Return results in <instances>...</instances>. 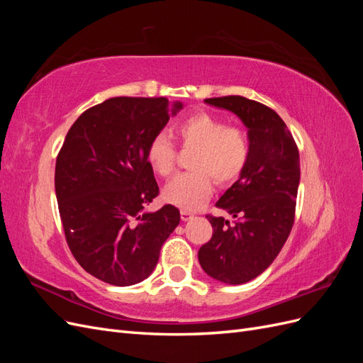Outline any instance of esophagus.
Listing matches in <instances>:
<instances>
[{"label":"esophagus","mask_w":363,"mask_h":363,"mask_svg":"<svg viewBox=\"0 0 363 363\" xmlns=\"http://www.w3.org/2000/svg\"><path fill=\"white\" fill-rule=\"evenodd\" d=\"M180 215H182V219L183 221H189V219H192L194 218V212L192 211H186V208H182V212H180Z\"/></svg>","instance_id":"obj_1"}]
</instances>
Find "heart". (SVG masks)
I'll use <instances>...</instances> for the list:
<instances>
[{"mask_svg":"<svg viewBox=\"0 0 363 363\" xmlns=\"http://www.w3.org/2000/svg\"><path fill=\"white\" fill-rule=\"evenodd\" d=\"M175 135L184 148H195L191 168L171 180L164 188V199L174 206L194 211L211 199L213 177L218 183H233L244 172L251 155L250 139L239 127L206 112L194 113L175 127ZM147 162L160 177L175 169L177 148L172 139L159 133L147 147Z\"/></svg>","mask_w":363,"mask_h":363,"instance_id":"heart-1","label":"heart"}]
</instances>
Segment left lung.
I'll list each match as a JSON object with an SVG mask.
<instances>
[{
	"label": "left lung",
	"mask_w": 363,
	"mask_h": 363,
	"mask_svg": "<svg viewBox=\"0 0 363 363\" xmlns=\"http://www.w3.org/2000/svg\"><path fill=\"white\" fill-rule=\"evenodd\" d=\"M236 113L248 127L250 160L216 207L232 215H206L213 233L199 251L206 274L227 284H242L265 271L286 242L295 221L300 156L284 121L268 106L245 96L207 98Z\"/></svg>",
	"instance_id": "1"
}]
</instances>
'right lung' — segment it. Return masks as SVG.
I'll use <instances>...</instances> for the list:
<instances>
[{"label":"right lung","mask_w":363,"mask_h":363,"mask_svg":"<svg viewBox=\"0 0 363 363\" xmlns=\"http://www.w3.org/2000/svg\"><path fill=\"white\" fill-rule=\"evenodd\" d=\"M180 108L164 96L108 98L77 118L59 151L54 186L65 238L80 267L108 284L147 279L180 223L172 204L144 212L159 195L147 147Z\"/></svg>","instance_id":"add662e5"}]
</instances>
